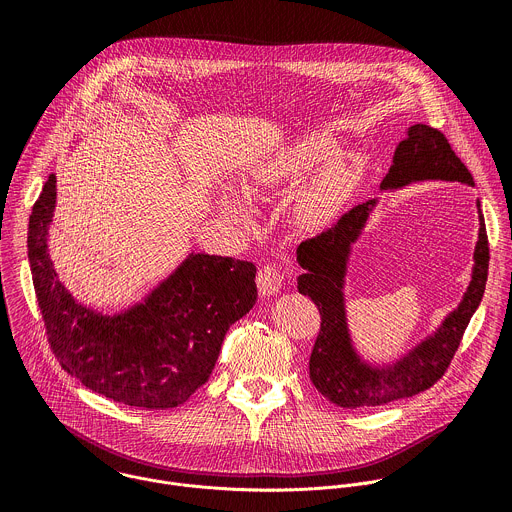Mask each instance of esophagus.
I'll use <instances>...</instances> for the list:
<instances>
[{"label":"esophagus","instance_id":"esophagus-1","mask_svg":"<svg viewBox=\"0 0 512 512\" xmlns=\"http://www.w3.org/2000/svg\"><path fill=\"white\" fill-rule=\"evenodd\" d=\"M283 275L277 265H263L257 273V287L261 296H275L281 287Z\"/></svg>","mask_w":512,"mask_h":512}]
</instances>
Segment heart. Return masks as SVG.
<instances>
[{"mask_svg":"<svg viewBox=\"0 0 512 512\" xmlns=\"http://www.w3.org/2000/svg\"><path fill=\"white\" fill-rule=\"evenodd\" d=\"M334 152L336 141L328 133L312 131L302 135L251 172L249 190L259 194L281 184L300 182L318 169L296 200V223L306 229L320 227L346 204L364 166L358 156L346 154L332 158ZM227 208L231 216H241L235 202H227Z\"/></svg>","mask_w":512,"mask_h":512,"instance_id":"b5f03b06","label":"heart"}]
</instances>
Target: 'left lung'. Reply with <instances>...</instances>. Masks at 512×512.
Returning a JSON list of instances; mask_svg holds the SVG:
<instances>
[{
  "instance_id": "1",
  "label": "left lung",
  "mask_w": 512,
  "mask_h": 512,
  "mask_svg": "<svg viewBox=\"0 0 512 512\" xmlns=\"http://www.w3.org/2000/svg\"><path fill=\"white\" fill-rule=\"evenodd\" d=\"M444 180L474 186V178L454 154L446 135L429 125L415 123L399 141L393 166L381 182V190H395L413 182ZM377 198L354 206L322 235L298 247L300 294L318 306L322 324L310 356V379L314 387L334 405L344 409L377 407L397 399L413 397L442 379L460 346L464 330L482 302L488 277V237L478 206V241L474 249L472 279L462 302L452 310L433 334L425 336L407 354L391 364L362 360L352 344L346 320L344 281L352 245L360 239Z\"/></svg>"
}]
</instances>
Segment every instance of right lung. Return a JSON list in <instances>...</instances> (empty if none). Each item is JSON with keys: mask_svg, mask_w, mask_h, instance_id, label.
<instances>
[{"mask_svg": "<svg viewBox=\"0 0 512 512\" xmlns=\"http://www.w3.org/2000/svg\"><path fill=\"white\" fill-rule=\"evenodd\" d=\"M56 206L50 174L28 225V259L46 334L60 367L87 389L139 409H172L202 387L227 330L257 302L255 265L190 253L141 302L103 314L81 304L52 265Z\"/></svg>", "mask_w": 512, "mask_h": 512, "instance_id": "add662e5", "label": "right lung"}]
</instances>
